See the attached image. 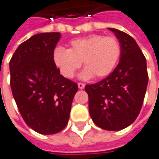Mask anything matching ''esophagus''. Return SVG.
I'll return each mask as SVG.
<instances>
[{
	"mask_svg": "<svg viewBox=\"0 0 159 159\" xmlns=\"http://www.w3.org/2000/svg\"><path fill=\"white\" fill-rule=\"evenodd\" d=\"M85 87L84 84H83V83H78V88L79 89H84Z\"/></svg>",
	"mask_w": 159,
	"mask_h": 159,
	"instance_id": "esophagus-1",
	"label": "esophagus"
}]
</instances>
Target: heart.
I'll use <instances>...</instances> for the list:
<instances>
[{
  "instance_id": "1",
  "label": "heart",
  "mask_w": 159,
  "mask_h": 159,
  "mask_svg": "<svg viewBox=\"0 0 159 159\" xmlns=\"http://www.w3.org/2000/svg\"><path fill=\"white\" fill-rule=\"evenodd\" d=\"M121 43L116 37L92 34L69 42V49L56 48L53 61L66 78H72L84 63L81 77L107 76L116 67L121 54Z\"/></svg>"
}]
</instances>
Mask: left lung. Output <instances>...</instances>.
<instances>
[{
    "label": "left lung",
    "mask_w": 159,
    "mask_h": 159,
    "mask_svg": "<svg viewBox=\"0 0 159 159\" xmlns=\"http://www.w3.org/2000/svg\"><path fill=\"white\" fill-rule=\"evenodd\" d=\"M121 43L120 62L105 79L86 84L89 111L93 122L106 130H120L132 124L144 99L149 75L146 59L134 39L109 28Z\"/></svg>",
    "instance_id": "left-lung-1"
}]
</instances>
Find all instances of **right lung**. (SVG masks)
I'll return each instance as SVG.
<instances>
[{"label":"right lung","instance_id":"1","mask_svg":"<svg viewBox=\"0 0 159 159\" xmlns=\"http://www.w3.org/2000/svg\"><path fill=\"white\" fill-rule=\"evenodd\" d=\"M60 32L32 36L20 44L9 61L10 87L22 117L30 129L56 134L68 124L77 84L60 75L53 51Z\"/></svg>","mask_w":159,"mask_h":159}]
</instances>
